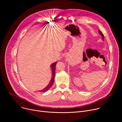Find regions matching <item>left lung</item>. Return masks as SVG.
<instances>
[{"label": "left lung", "instance_id": "obj_1", "mask_svg": "<svg viewBox=\"0 0 122 122\" xmlns=\"http://www.w3.org/2000/svg\"><path fill=\"white\" fill-rule=\"evenodd\" d=\"M99 34L102 36V40H104V35H103V34H102V33L100 30H99Z\"/></svg>", "mask_w": 122, "mask_h": 122}]
</instances>
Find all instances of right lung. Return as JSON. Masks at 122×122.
Returning a JSON list of instances; mask_svg holds the SVG:
<instances>
[{
    "instance_id": "add662e5",
    "label": "right lung",
    "mask_w": 122,
    "mask_h": 122,
    "mask_svg": "<svg viewBox=\"0 0 122 122\" xmlns=\"http://www.w3.org/2000/svg\"><path fill=\"white\" fill-rule=\"evenodd\" d=\"M57 61L53 63H52L51 65V71H52V78L51 79V81L50 82V83L47 85V86L45 87L44 89L38 91L39 92H46L47 91L48 89H49L52 85L53 84L54 81V77H55V69H56V65L57 63Z\"/></svg>"
}]
</instances>
